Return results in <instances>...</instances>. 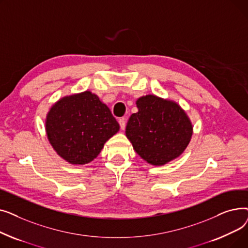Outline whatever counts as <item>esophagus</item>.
Wrapping results in <instances>:
<instances>
[{
	"mask_svg": "<svg viewBox=\"0 0 248 248\" xmlns=\"http://www.w3.org/2000/svg\"><path fill=\"white\" fill-rule=\"evenodd\" d=\"M119 124H120V125H121V128L124 131V129L125 128V119H124V117H123V119H120Z\"/></svg>",
	"mask_w": 248,
	"mask_h": 248,
	"instance_id": "obj_1",
	"label": "esophagus"
}]
</instances>
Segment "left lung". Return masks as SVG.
Wrapping results in <instances>:
<instances>
[{"label": "left lung", "instance_id": "obj_1", "mask_svg": "<svg viewBox=\"0 0 248 248\" xmlns=\"http://www.w3.org/2000/svg\"><path fill=\"white\" fill-rule=\"evenodd\" d=\"M138 112L129 117L125 136L140 157L153 166L177 159L190 144L193 124L186 111L172 99L155 94L136 101Z\"/></svg>", "mask_w": 248, "mask_h": 248}]
</instances>
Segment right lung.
Masks as SVG:
<instances>
[{"label":"right lung","instance_id":"right-lung-1","mask_svg":"<svg viewBox=\"0 0 248 248\" xmlns=\"http://www.w3.org/2000/svg\"><path fill=\"white\" fill-rule=\"evenodd\" d=\"M49 144L72 165L93 161L104 144L120 131L110 109L89 90L58 99L45 119Z\"/></svg>","mask_w":248,"mask_h":248}]
</instances>
